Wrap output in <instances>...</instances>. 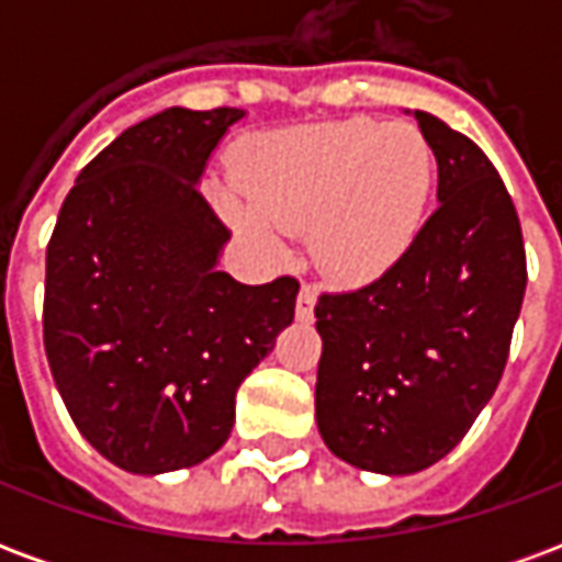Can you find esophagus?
Returning a JSON list of instances; mask_svg holds the SVG:
<instances>
[{
	"instance_id": "esophagus-1",
	"label": "esophagus",
	"mask_w": 562,
	"mask_h": 562,
	"mask_svg": "<svg viewBox=\"0 0 562 562\" xmlns=\"http://www.w3.org/2000/svg\"><path fill=\"white\" fill-rule=\"evenodd\" d=\"M313 310H316V292L310 289V285H301V292H297V304H294V313L301 322H310L313 318Z\"/></svg>"
}]
</instances>
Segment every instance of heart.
<instances>
[{
    "mask_svg": "<svg viewBox=\"0 0 562 562\" xmlns=\"http://www.w3.org/2000/svg\"><path fill=\"white\" fill-rule=\"evenodd\" d=\"M434 156L413 123L342 120L277 135L246 171V199L220 189L228 220L270 249L282 232L313 228L328 277L367 282L413 244L430 192Z\"/></svg>",
    "mask_w": 562,
    "mask_h": 562,
    "instance_id": "b5f03b06",
    "label": "heart"
}]
</instances>
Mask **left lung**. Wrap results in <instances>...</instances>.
I'll use <instances>...</instances> for the list:
<instances>
[{
    "mask_svg": "<svg viewBox=\"0 0 562 562\" xmlns=\"http://www.w3.org/2000/svg\"><path fill=\"white\" fill-rule=\"evenodd\" d=\"M439 207L364 289L322 294L316 422L358 470L413 475L467 436L506 370L527 258L515 204L467 135L415 111Z\"/></svg>",
    "mask_w": 562,
    "mask_h": 562,
    "instance_id": "8db88e82",
    "label": "left lung"
}]
</instances>
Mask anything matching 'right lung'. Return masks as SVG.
<instances>
[{
  "mask_svg": "<svg viewBox=\"0 0 562 562\" xmlns=\"http://www.w3.org/2000/svg\"><path fill=\"white\" fill-rule=\"evenodd\" d=\"M246 111L168 108L78 173L47 244L44 352L83 439L135 475L195 467L234 394L292 325L297 280L244 285L201 173Z\"/></svg>",
  "mask_w": 562,
  "mask_h": 562,
  "instance_id": "right-lung-1",
  "label": "right lung"
}]
</instances>
